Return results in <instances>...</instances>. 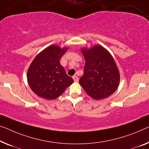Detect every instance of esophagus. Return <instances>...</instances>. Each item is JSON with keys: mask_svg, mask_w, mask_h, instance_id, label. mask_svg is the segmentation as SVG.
<instances>
[{"mask_svg": "<svg viewBox=\"0 0 149 149\" xmlns=\"http://www.w3.org/2000/svg\"><path fill=\"white\" fill-rule=\"evenodd\" d=\"M72 77H73V79H74V80L75 82H77V81H78L79 78H78V77L76 76V75H74V76H73Z\"/></svg>", "mask_w": 149, "mask_h": 149, "instance_id": "esophagus-1", "label": "esophagus"}]
</instances>
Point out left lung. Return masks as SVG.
I'll use <instances>...</instances> for the list:
<instances>
[{"label":"left lung","mask_w":149,"mask_h":149,"mask_svg":"<svg viewBox=\"0 0 149 149\" xmlns=\"http://www.w3.org/2000/svg\"><path fill=\"white\" fill-rule=\"evenodd\" d=\"M86 60L84 75L79 82L88 96L102 100L110 96L119 86L120 73L110 53L100 45L81 48Z\"/></svg>","instance_id":"obj_1"}]
</instances>
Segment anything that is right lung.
Listing matches in <instances>:
<instances>
[{"mask_svg":"<svg viewBox=\"0 0 149 149\" xmlns=\"http://www.w3.org/2000/svg\"><path fill=\"white\" fill-rule=\"evenodd\" d=\"M68 49L52 45L37 54L31 62L26 77L29 87L39 97L54 100L74 82L59 62Z\"/></svg>","mask_w":149,"mask_h":149,"instance_id":"add662e5","label":"right lung"}]
</instances>
